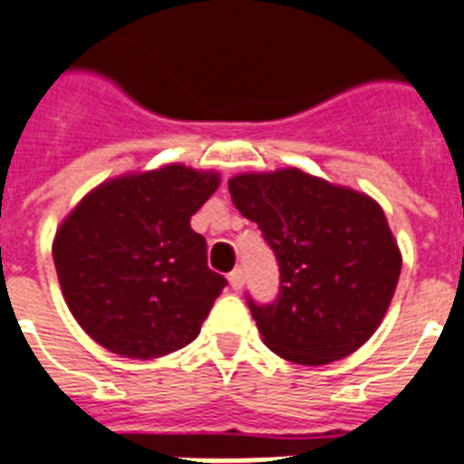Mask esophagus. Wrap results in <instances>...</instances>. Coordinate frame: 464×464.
<instances>
[{"instance_id": "obj_1", "label": "esophagus", "mask_w": 464, "mask_h": 464, "mask_svg": "<svg viewBox=\"0 0 464 464\" xmlns=\"http://www.w3.org/2000/svg\"><path fill=\"white\" fill-rule=\"evenodd\" d=\"M229 286L235 288V291H241V286H244V270H239V267H237V270H232L229 272Z\"/></svg>"}]
</instances>
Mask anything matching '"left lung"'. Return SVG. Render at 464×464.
<instances>
[{"label": "left lung", "instance_id": "8db88e82", "mask_svg": "<svg viewBox=\"0 0 464 464\" xmlns=\"http://www.w3.org/2000/svg\"><path fill=\"white\" fill-rule=\"evenodd\" d=\"M227 185L279 263V295L267 304L246 298L265 345L303 366L359 350L382 322L401 272L382 208L300 169L241 173Z\"/></svg>", "mask_w": 464, "mask_h": 464}]
</instances>
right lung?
<instances>
[{
    "label": "right lung",
    "mask_w": 464,
    "mask_h": 464,
    "mask_svg": "<svg viewBox=\"0 0 464 464\" xmlns=\"http://www.w3.org/2000/svg\"><path fill=\"white\" fill-rule=\"evenodd\" d=\"M220 185L183 164L91 189L55 232L65 303L98 345L157 359L189 345L227 281L206 265L189 218Z\"/></svg>",
    "instance_id": "1"
}]
</instances>
